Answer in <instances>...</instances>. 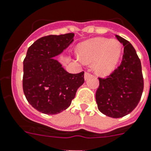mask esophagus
Instances as JSON below:
<instances>
[{
    "instance_id": "esophagus-1",
    "label": "esophagus",
    "mask_w": 151,
    "mask_h": 151,
    "mask_svg": "<svg viewBox=\"0 0 151 151\" xmlns=\"http://www.w3.org/2000/svg\"><path fill=\"white\" fill-rule=\"evenodd\" d=\"M91 76V74L89 72H85V73H84V80H85V81L88 80V78H90Z\"/></svg>"
}]
</instances>
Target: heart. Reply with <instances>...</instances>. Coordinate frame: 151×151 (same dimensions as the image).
<instances>
[{
    "instance_id": "obj_1",
    "label": "heart",
    "mask_w": 151,
    "mask_h": 151,
    "mask_svg": "<svg viewBox=\"0 0 151 151\" xmlns=\"http://www.w3.org/2000/svg\"><path fill=\"white\" fill-rule=\"evenodd\" d=\"M122 53V46L116 40L96 38L79 46L81 60L94 63V70L99 75H108L116 69Z\"/></svg>"
}]
</instances>
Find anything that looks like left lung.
<instances>
[{
  "instance_id": "1",
  "label": "left lung",
  "mask_w": 151,
  "mask_h": 151,
  "mask_svg": "<svg viewBox=\"0 0 151 151\" xmlns=\"http://www.w3.org/2000/svg\"><path fill=\"white\" fill-rule=\"evenodd\" d=\"M124 46L121 64L106 78H99L95 99L99 110L111 118H121L139 103L143 90L141 63L129 41L116 35Z\"/></svg>"
}]
</instances>
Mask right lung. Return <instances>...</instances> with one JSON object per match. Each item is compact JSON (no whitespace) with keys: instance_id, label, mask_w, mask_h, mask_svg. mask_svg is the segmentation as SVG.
I'll return each instance as SVG.
<instances>
[{"instance_id":"1","label":"right lung","mask_w":151,"mask_h":151,"mask_svg":"<svg viewBox=\"0 0 151 151\" xmlns=\"http://www.w3.org/2000/svg\"><path fill=\"white\" fill-rule=\"evenodd\" d=\"M74 34L50 35L37 40L23 61V91L34 109L47 115L69 107L77 90L84 84V71L70 73L55 56L73 42Z\"/></svg>"}]
</instances>
